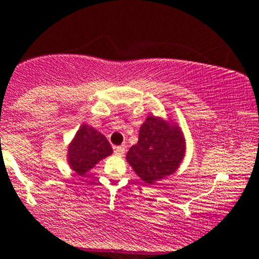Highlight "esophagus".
Masks as SVG:
<instances>
[{
  "mask_svg": "<svg viewBox=\"0 0 259 259\" xmlns=\"http://www.w3.org/2000/svg\"><path fill=\"white\" fill-rule=\"evenodd\" d=\"M114 153L118 154V156H124V153H125V147L124 146H117L114 147Z\"/></svg>",
  "mask_w": 259,
  "mask_h": 259,
  "instance_id": "1",
  "label": "esophagus"
}]
</instances>
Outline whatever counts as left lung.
Returning a JSON list of instances; mask_svg holds the SVG:
<instances>
[{
	"label": "left lung",
	"mask_w": 259,
	"mask_h": 259,
	"mask_svg": "<svg viewBox=\"0 0 259 259\" xmlns=\"http://www.w3.org/2000/svg\"><path fill=\"white\" fill-rule=\"evenodd\" d=\"M185 153V140L178 126L148 117L140 127L139 141L127 151L126 160L145 183L154 184L173 174Z\"/></svg>",
	"instance_id": "left-lung-1"
}]
</instances>
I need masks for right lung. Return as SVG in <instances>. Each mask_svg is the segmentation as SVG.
<instances>
[{
  "label": "right lung",
  "instance_id": "right-lung-1",
  "mask_svg": "<svg viewBox=\"0 0 259 259\" xmlns=\"http://www.w3.org/2000/svg\"><path fill=\"white\" fill-rule=\"evenodd\" d=\"M112 153L105 135L94 127L82 125L68 148V162L79 175H84L101 159Z\"/></svg>",
  "mask_w": 259,
  "mask_h": 259
}]
</instances>
